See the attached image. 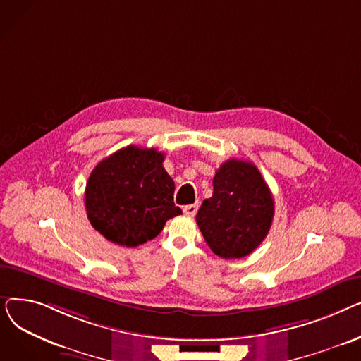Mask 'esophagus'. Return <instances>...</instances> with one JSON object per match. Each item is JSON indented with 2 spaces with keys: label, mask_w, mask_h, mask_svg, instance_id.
Wrapping results in <instances>:
<instances>
[{
  "label": "esophagus",
  "mask_w": 361,
  "mask_h": 361,
  "mask_svg": "<svg viewBox=\"0 0 361 361\" xmlns=\"http://www.w3.org/2000/svg\"><path fill=\"white\" fill-rule=\"evenodd\" d=\"M199 209V204H187L183 207V212L187 215V216H195L196 212Z\"/></svg>",
  "instance_id": "34e87169"
}]
</instances>
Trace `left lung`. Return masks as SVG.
<instances>
[{
    "mask_svg": "<svg viewBox=\"0 0 361 361\" xmlns=\"http://www.w3.org/2000/svg\"><path fill=\"white\" fill-rule=\"evenodd\" d=\"M274 197L260 171L247 161H225L214 177V195L196 215L211 250L222 259H241L257 249L274 219Z\"/></svg>",
    "mask_w": 361,
    "mask_h": 361,
    "instance_id": "left-lung-1",
    "label": "left lung"
}]
</instances>
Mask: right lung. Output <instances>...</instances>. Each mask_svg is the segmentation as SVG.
<instances>
[{
	"label": "right lung",
	"mask_w": 361,
	"mask_h": 361,
	"mask_svg": "<svg viewBox=\"0 0 361 361\" xmlns=\"http://www.w3.org/2000/svg\"><path fill=\"white\" fill-rule=\"evenodd\" d=\"M164 158L154 147L130 145L93 168L85 206L92 226L108 241L137 247L155 238L168 219L181 215Z\"/></svg>",
	"instance_id": "right-lung-1"
}]
</instances>
